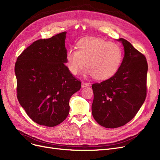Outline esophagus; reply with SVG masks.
<instances>
[{"mask_svg": "<svg viewBox=\"0 0 160 160\" xmlns=\"http://www.w3.org/2000/svg\"><path fill=\"white\" fill-rule=\"evenodd\" d=\"M90 85L89 83H87V82H82V88H85V87H87L88 86Z\"/></svg>", "mask_w": 160, "mask_h": 160, "instance_id": "1", "label": "esophagus"}]
</instances>
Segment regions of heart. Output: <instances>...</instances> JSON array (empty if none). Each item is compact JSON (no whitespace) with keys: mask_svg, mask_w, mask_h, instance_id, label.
Instances as JSON below:
<instances>
[{"mask_svg":"<svg viewBox=\"0 0 160 160\" xmlns=\"http://www.w3.org/2000/svg\"><path fill=\"white\" fill-rule=\"evenodd\" d=\"M78 50H69L66 54L67 66L76 75L85 66L86 74L97 80H106L114 76L122 60V51L117 44L94 37L85 38L77 44Z\"/></svg>","mask_w":160,"mask_h":160,"instance_id":"obj_1","label":"heart"}]
</instances>
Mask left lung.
<instances>
[{"label":"left lung","mask_w":160,"mask_h":160,"mask_svg":"<svg viewBox=\"0 0 160 160\" xmlns=\"http://www.w3.org/2000/svg\"><path fill=\"white\" fill-rule=\"evenodd\" d=\"M124 56L117 72L110 78L92 85V113L102 126H124L136 115L147 94L148 62L143 54L123 38Z\"/></svg>","instance_id":"obj_1"}]
</instances>
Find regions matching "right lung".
<instances>
[{"mask_svg":"<svg viewBox=\"0 0 160 160\" xmlns=\"http://www.w3.org/2000/svg\"><path fill=\"white\" fill-rule=\"evenodd\" d=\"M66 36L63 32L35 41L15 64L18 100L27 115L42 126L62 122L69 114L70 98L81 88V82L64 64Z\"/></svg>","mask_w":160,"mask_h":160,"instance_id":"1","label":"right lung"}]
</instances>
